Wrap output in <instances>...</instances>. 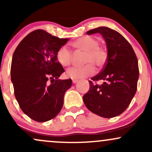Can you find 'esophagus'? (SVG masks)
<instances>
[{
    "instance_id": "esophagus-1",
    "label": "esophagus",
    "mask_w": 152,
    "mask_h": 152,
    "mask_svg": "<svg viewBox=\"0 0 152 152\" xmlns=\"http://www.w3.org/2000/svg\"><path fill=\"white\" fill-rule=\"evenodd\" d=\"M72 81H73V83H76V82H78V80H76V79H73V80H72Z\"/></svg>"
}]
</instances>
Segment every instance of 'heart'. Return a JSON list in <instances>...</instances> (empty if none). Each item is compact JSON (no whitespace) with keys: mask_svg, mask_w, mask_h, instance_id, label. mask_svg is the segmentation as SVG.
Segmentation results:
<instances>
[{"mask_svg":"<svg viewBox=\"0 0 152 152\" xmlns=\"http://www.w3.org/2000/svg\"><path fill=\"white\" fill-rule=\"evenodd\" d=\"M99 44V40L91 36H83L71 43L76 50L84 51L83 63L86 64L80 67H71L68 69L66 71L68 77L76 80L86 78L95 72L94 65L98 68H102L105 65L108 59V51L105 47ZM56 58L61 65L67 67L71 64L72 54L66 47L62 46L57 51Z\"/></svg>","mask_w":152,"mask_h":152,"instance_id":"heart-1","label":"heart"}]
</instances>
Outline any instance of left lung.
Instances as JSON below:
<instances>
[{
	"label": "left lung",
	"mask_w": 152,
	"mask_h": 152,
	"mask_svg": "<svg viewBox=\"0 0 152 152\" xmlns=\"http://www.w3.org/2000/svg\"><path fill=\"white\" fill-rule=\"evenodd\" d=\"M99 33L105 40L108 59L96 76L88 81L90 88L83 96L87 109L104 118L118 116L129 106L137 89L139 65L134 50L127 40L116 31L99 27L87 31ZM98 80L104 83L99 85Z\"/></svg>",
	"instance_id": "left-lung-1"
}]
</instances>
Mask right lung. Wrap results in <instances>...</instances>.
I'll list each match as a JSON object with an SVG mask.
<instances>
[{"mask_svg": "<svg viewBox=\"0 0 152 152\" xmlns=\"http://www.w3.org/2000/svg\"><path fill=\"white\" fill-rule=\"evenodd\" d=\"M68 41L38 29L28 34L13 53L10 77L15 99L24 114L34 121L56 117L72 85L71 78L58 79L65 71L56 53Z\"/></svg>", "mask_w": 152, "mask_h": 152, "instance_id": "right-lung-1", "label": "right lung"}]
</instances>
